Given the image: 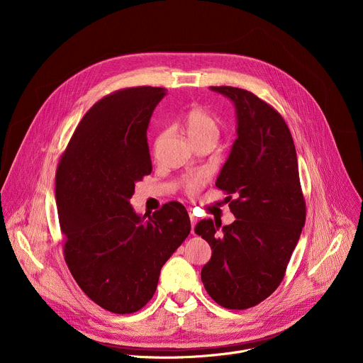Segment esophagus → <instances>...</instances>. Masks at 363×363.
<instances>
[{
	"mask_svg": "<svg viewBox=\"0 0 363 363\" xmlns=\"http://www.w3.org/2000/svg\"><path fill=\"white\" fill-rule=\"evenodd\" d=\"M189 220H191V233L194 234V228H195V224H196V217L192 214V213H189Z\"/></svg>",
	"mask_w": 363,
	"mask_h": 363,
	"instance_id": "1",
	"label": "esophagus"
}]
</instances>
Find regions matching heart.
<instances>
[{"instance_id":"b5f03b06","label":"heart","mask_w":363,"mask_h":363,"mask_svg":"<svg viewBox=\"0 0 363 363\" xmlns=\"http://www.w3.org/2000/svg\"><path fill=\"white\" fill-rule=\"evenodd\" d=\"M182 126L195 145L203 142H217L221 132L220 119L213 112L201 106H194L185 112L182 118ZM167 132H161L157 136V140H155V146H160ZM206 181H208V175L206 174H192L182 181V188L188 195H195L206 184Z\"/></svg>"}]
</instances>
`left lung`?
<instances>
[{
    "mask_svg": "<svg viewBox=\"0 0 363 363\" xmlns=\"http://www.w3.org/2000/svg\"><path fill=\"white\" fill-rule=\"evenodd\" d=\"M233 100L237 139L217 188L230 194V225L202 220L195 233L213 254L201 270L214 301L231 310L262 303L281 283L306 221L297 155L281 115L254 93L213 86ZM236 199L231 200L230 195Z\"/></svg>",
    "mask_w": 363,
    "mask_h": 363,
    "instance_id": "8db88e82",
    "label": "left lung"
}]
</instances>
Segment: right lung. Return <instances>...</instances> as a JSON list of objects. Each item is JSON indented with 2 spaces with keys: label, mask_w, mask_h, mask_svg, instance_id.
<instances>
[{
  "label": "right lung",
  "mask_w": 363,
  "mask_h": 363,
  "mask_svg": "<svg viewBox=\"0 0 363 363\" xmlns=\"http://www.w3.org/2000/svg\"><path fill=\"white\" fill-rule=\"evenodd\" d=\"M164 87H128L89 109L56 172L63 252L80 289L118 315L155 294L162 266L191 231L185 206L171 201L138 216L129 199L152 172L146 130Z\"/></svg>",
  "instance_id": "1"
}]
</instances>
